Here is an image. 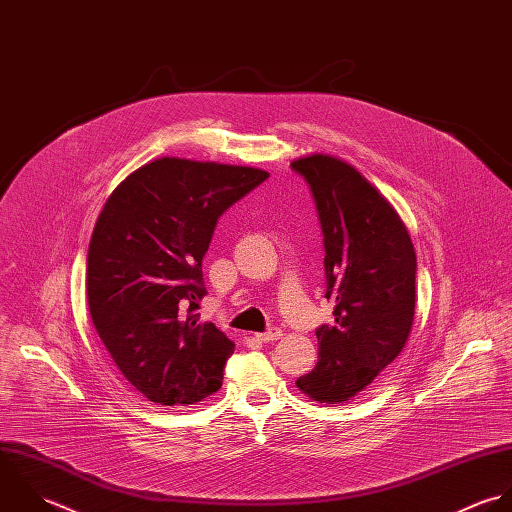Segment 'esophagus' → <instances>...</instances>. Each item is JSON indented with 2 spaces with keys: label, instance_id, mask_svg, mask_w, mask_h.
Returning a JSON list of instances; mask_svg holds the SVG:
<instances>
[{
  "label": "esophagus",
  "instance_id": "esophagus-1",
  "mask_svg": "<svg viewBox=\"0 0 512 512\" xmlns=\"http://www.w3.org/2000/svg\"><path fill=\"white\" fill-rule=\"evenodd\" d=\"M256 338L260 341H264V343L280 340V338H282V330H280V328H270V330H266V332H262V334H256Z\"/></svg>",
  "mask_w": 512,
  "mask_h": 512
}]
</instances>
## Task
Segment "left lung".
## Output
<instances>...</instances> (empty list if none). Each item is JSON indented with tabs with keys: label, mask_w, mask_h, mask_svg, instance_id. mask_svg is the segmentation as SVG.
<instances>
[{
	"label": "left lung",
	"mask_w": 512,
	"mask_h": 512,
	"mask_svg": "<svg viewBox=\"0 0 512 512\" xmlns=\"http://www.w3.org/2000/svg\"><path fill=\"white\" fill-rule=\"evenodd\" d=\"M324 232L326 298L334 324L318 328L316 367L296 385L320 403L363 391L405 347L415 316L417 258L387 198L351 165L330 155L296 159Z\"/></svg>",
	"instance_id": "8db88e82"
}]
</instances>
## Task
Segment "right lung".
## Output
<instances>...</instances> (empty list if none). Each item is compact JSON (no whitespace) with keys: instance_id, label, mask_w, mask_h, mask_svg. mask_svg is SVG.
Wrapping results in <instances>:
<instances>
[{"instance_id":"add662e5","label":"right lung","mask_w":512,"mask_h":512,"mask_svg":"<svg viewBox=\"0 0 512 512\" xmlns=\"http://www.w3.org/2000/svg\"><path fill=\"white\" fill-rule=\"evenodd\" d=\"M270 174L163 157L107 198L87 254L93 326L125 379L159 405H192L222 385L234 353L200 324L202 258L220 214Z\"/></svg>"}]
</instances>
